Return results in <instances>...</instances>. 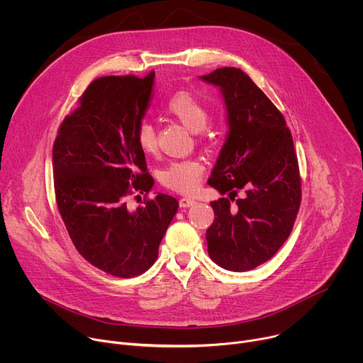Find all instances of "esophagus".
<instances>
[{
	"mask_svg": "<svg viewBox=\"0 0 363 363\" xmlns=\"http://www.w3.org/2000/svg\"><path fill=\"white\" fill-rule=\"evenodd\" d=\"M196 202L194 199H191V198H181L179 199V206H181V208H188V206H192Z\"/></svg>",
	"mask_w": 363,
	"mask_h": 363,
	"instance_id": "esophagus-1",
	"label": "esophagus"
}]
</instances>
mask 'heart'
Listing matches in <instances>:
<instances>
[{"label": "heart", "mask_w": 363, "mask_h": 363, "mask_svg": "<svg viewBox=\"0 0 363 363\" xmlns=\"http://www.w3.org/2000/svg\"><path fill=\"white\" fill-rule=\"evenodd\" d=\"M165 112L194 133L201 132L208 122V111L203 106V103L185 90L177 91L168 99L165 103ZM136 145L146 155L157 150V135L147 122H143L138 128ZM202 172L203 165L196 160L175 161L161 171L160 179L165 186L174 191L189 194L196 189Z\"/></svg>", "instance_id": "heart-1"}]
</instances>
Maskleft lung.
Segmentation results:
<instances>
[{"label": "left lung", "instance_id": "left-lung-1", "mask_svg": "<svg viewBox=\"0 0 363 363\" xmlns=\"http://www.w3.org/2000/svg\"><path fill=\"white\" fill-rule=\"evenodd\" d=\"M199 79L220 89L228 126L208 179L228 194L211 202L208 254L225 270L248 272L270 260L291 233L301 198L293 138L283 115L242 70L223 67ZM238 190L243 195L235 199Z\"/></svg>", "mask_w": 363, "mask_h": 363}]
</instances>
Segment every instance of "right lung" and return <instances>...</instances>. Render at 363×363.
<instances>
[{"mask_svg":"<svg viewBox=\"0 0 363 363\" xmlns=\"http://www.w3.org/2000/svg\"><path fill=\"white\" fill-rule=\"evenodd\" d=\"M155 73L94 80L67 116L53 146L55 191L67 233L86 260L108 274L145 273L178 211L174 196L158 192L135 211L125 198L149 192L145 153L136 145L153 96Z\"/></svg>","mask_w":363,"mask_h":363,"instance_id":"obj_1","label":"right lung"}]
</instances>
